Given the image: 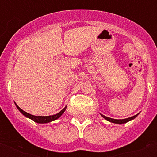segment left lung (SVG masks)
<instances>
[{"label": "left lung", "instance_id": "8db88e82", "mask_svg": "<svg viewBox=\"0 0 157 157\" xmlns=\"http://www.w3.org/2000/svg\"><path fill=\"white\" fill-rule=\"evenodd\" d=\"M102 117L104 118V119H106L107 121H108L112 122V123H115V124H124V123H127L128 121H131V120H134L135 117L138 116V114L135 115V116H134V117H129V118H126V119H120V120H117V119H112V118H110V117H106V116H104V115L103 114H100Z\"/></svg>", "mask_w": 157, "mask_h": 157}]
</instances>
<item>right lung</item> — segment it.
<instances>
[{"label":"right lung","mask_w":157,"mask_h":157,"mask_svg":"<svg viewBox=\"0 0 157 157\" xmlns=\"http://www.w3.org/2000/svg\"><path fill=\"white\" fill-rule=\"evenodd\" d=\"M15 105H16V107H17V108L19 110V112H20L23 115V116H25L26 117H28V118H29V119L33 120V121L36 122V123H40V124L49 123V122L53 121H54V120H57L58 118H59V117H61L62 115H63V113L65 112V110H66V108H67V107H65L63 109L61 110V111H60L59 113H57V114H55V115H53V116H47V117H44V116H33V115L29 114V113H28V112H24L23 110L21 109L20 107H18V105L16 104V103H15Z\"/></svg>","instance_id":"1"}]
</instances>
